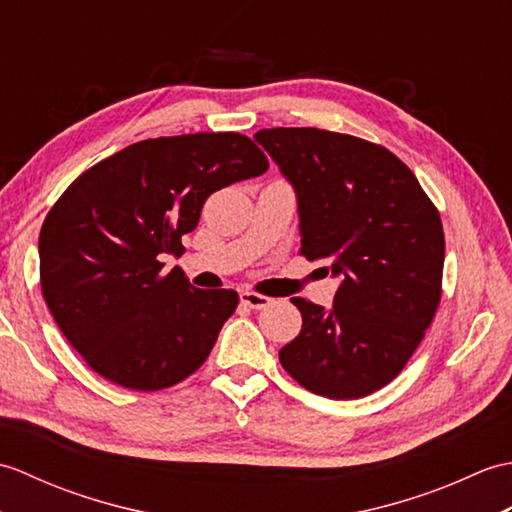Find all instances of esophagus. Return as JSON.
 <instances>
[{
  "instance_id": "1",
  "label": "esophagus",
  "mask_w": 512,
  "mask_h": 512,
  "mask_svg": "<svg viewBox=\"0 0 512 512\" xmlns=\"http://www.w3.org/2000/svg\"><path fill=\"white\" fill-rule=\"evenodd\" d=\"M239 299H242L244 306L253 308V310H262V308L270 306V299H268V297H264V295H257V292H250V290L239 292Z\"/></svg>"
}]
</instances>
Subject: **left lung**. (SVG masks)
<instances>
[{
	"mask_svg": "<svg viewBox=\"0 0 512 512\" xmlns=\"http://www.w3.org/2000/svg\"><path fill=\"white\" fill-rule=\"evenodd\" d=\"M255 140L295 187L301 255L341 277L330 310L290 299L303 325L281 367L312 394L363 398L402 372L436 317L440 213L405 162L363 138L275 127Z\"/></svg>",
	"mask_w": 512,
	"mask_h": 512,
	"instance_id": "1",
	"label": "left lung"
}]
</instances>
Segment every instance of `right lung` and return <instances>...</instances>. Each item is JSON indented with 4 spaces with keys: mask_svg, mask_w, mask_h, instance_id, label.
I'll use <instances>...</instances> for the list:
<instances>
[{
    "mask_svg": "<svg viewBox=\"0 0 512 512\" xmlns=\"http://www.w3.org/2000/svg\"><path fill=\"white\" fill-rule=\"evenodd\" d=\"M268 160L235 132L149 138L101 160L54 202L39 233L41 292L96 374L158 391L211 354L235 290H200L160 255L180 253L211 193L262 176Z\"/></svg>",
    "mask_w": 512,
    "mask_h": 512,
    "instance_id": "obj_1",
    "label": "right lung"
}]
</instances>
